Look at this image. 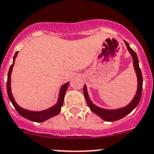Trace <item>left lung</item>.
I'll list each match as a JSON object with an SVG mask.
<instances>
[{
  "instance_id": "obj_1",
  "label": "left lung",
  "mask_w": 154,
  "mask_h": 154,
  "mask_svg": "<svg viewBox=\"0 0 154 154\" xmlns=\"http://www.w3.org/2000/svg\"><path fill=\"white\" fill-rule=\"evenodd\" d=\"M125 45L127 46V49L131 53L133 59V64L135 72L137 75V90L136 94L132 99V101L128 104V105L125 106L124 108H118V109H105V108H99V107L96 106L92 103V101L90 99L89 96H88V91H87L86 85H85L84 88H83V91H84V95L86 102L88 104V107L95 114V115H98L101 119L106 121H115L118 120L123 118L126 115H128L129 113L131 112L134 109L137 107L138 105L140 98H141L142 94V87H143V77H142V73L140 71V69L139 67V61H138V58L137 56L136 53L130 47L129 44L125 41Z\"/></svg>"
}]
</instances>
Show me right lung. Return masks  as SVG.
Returning a JSON list of instances; mask_svg holds the SVG:
<instances>
[{
	"mask_svg": "<svg viewBox=\"0 0 154 154\" xmlns=\"http://www.w3.org/2000/svg\"><path fill=\"white\" fill-rule=\"evenodd\" d=\"M18 54V52H16L14 56V60H13V64L11 65L10 67L9 72H8V82H7V91H8V97H9L10 101L13 104L15 109L17 110L20 115L23 118H26V119L29 120V121H35V122H43V121H46V120L49 119V118H53V117L56 116V115H59L61 111V107L63 105V101H64V97L66 91L67 90L68 86H69V82L66 83L61 87L60 91V94H59V98H58L57 103L56 105H53L51 108H48V109L44 110V111H29V110L24 109V108H21L20 106L17 104L15 101L14 96H13L12 92H11V72H12L13 66L14 65L15 59H16L17 56Z\"/></svg>",
	"mask_w": 154,
	"mask_h": 154,
	"instance_id": "right-lung-1",
	"label": "right lung"
}]
</instances>
